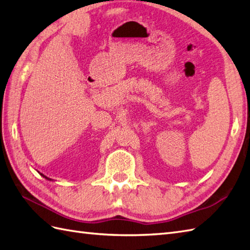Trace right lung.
<instances>
[{
  "mask_svg": "<svg viewBox=\"0 0 250 250\" xmlns=\"http://www.w3.org/2000/svg\"><path fill=\"white\" fill-rule=\"evenodd\" d=\"M38 173H40V172H38ZM40 174H41V175H42V177H45V179H46V180H48V181H51V179H49V177H47L46 175H43L42 173H40Z\"/></svg>",
  "mask_w": 250,
  "mask_h": 250,
  "instance_id": "1",
  "label": "right lung"
}]
</instances>
